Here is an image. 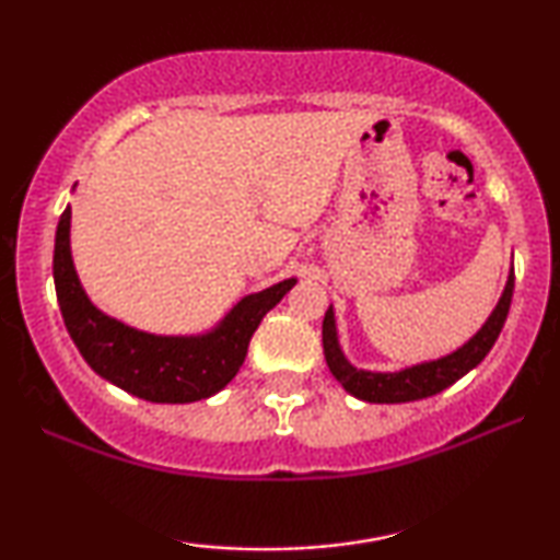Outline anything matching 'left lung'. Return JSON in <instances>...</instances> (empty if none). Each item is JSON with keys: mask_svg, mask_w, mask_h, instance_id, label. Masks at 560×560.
Masks as SVG:
<instances>
[{"mask_svg": "<svg viewBox=\"0 0 560 560\" xmlns=\"http://www.w3.org/2000/svg\"><path fill=\"white\" fill-rule=\"evenodd\" d=\"M512 290H515V270L508 272V282H504L500 301H497L494 311L489 313V318L469 341H464L462 347L448 351V354L425 359V362L402 366V370L393 372L359 370V366L349 362L339 343L334 305H328L324 316V357L328 370H331L334 377L341 382V387L349 395H354L362 402L397 405L439 395L454 385V382L462 380L464 374H469L489 354V349L494 347L497 336H500L504 320H508Z\"/></svg>", "mask_w": 560, "mask_h": 560, "instance_id": "8db88e82", "label": "left lung"}]
</instances>
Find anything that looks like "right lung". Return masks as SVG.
Instances as JSON below:
<instances>
[{
	"mask_svg": "<svg viewBox=\"0 0 560 560\" xmlns=\"http://www.w3.org/2000/svg\"><path fill=\"white\" fill-rule=\"evenodd\" d=\"M52 280L68 334L91 370L150 402H198L224 389L244 364L259 320L298 282L288 278L244 295L201 334L140 331L96 308L83 290L71 255V206L56 229Z\"/></svg>",
	"mask_w": 560,
	"mask_h": 560,
	"instance_id": "obj_1",
	"label": "right lung"
}]
</instances>
